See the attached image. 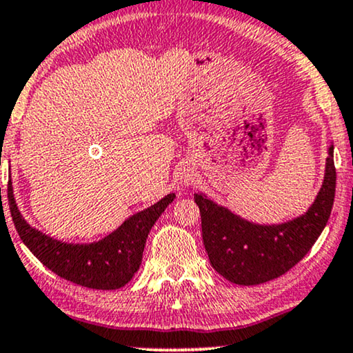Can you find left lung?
<instances>
[{"label":"left lung","instance_id":"8db88e82","mask_svg":"<svg viewBox=\"0 0 353 353\" xmlns=\"http://www.w3.org/2000/svg\"><path fill=\"white\" fill-rule=\"evenodd\" d=\"M336 194L334 147H330L323 185L307 213L283 224H255L203 194H195L211 266L239 285L279 278L310 252L330 219Z\"/></svg>","mask_w":353,"mask_h":353}]
</instances>
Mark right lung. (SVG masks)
<instances>
[{"label": "right lung", "instance_id": "obj_1", "mask_svg": "<svg viewBox=\"0 0 353 353\" xmlns=\"http://www.w3.org/2000/svg\"><path fill=\"white\" fill-rule=\"evenodd\" d=\"M174 199L176 195L169 194L150 208L132 214L101 241L68 243L46 236L23 219L14 199L12 182H8L9 210L26 247L61 278L98 290L119 289L134 278L153 224Z\"/></svg>", "mask_w": 353, "mask_h": 353}]
</instances>
